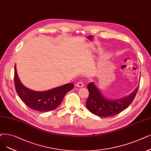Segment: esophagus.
Listing matches in <instances>:
<instances>
[{"label":"esophagus","mask_w":151,"mask_h":151,"mask_svg":"<svg viewBox=\"0 0 151 151\" xmlns=\"http://www.w3.org/2000/svg\"><path fill=\"white\" fill-rule=\"evenodd\" d=\"M76 86L77 87H78V88H81V87H83V86H84V84L83 83V82L79 81V82L77 83L76 84Z\"/></svg>","instance_id":"esophagus-1"}]
</instances>
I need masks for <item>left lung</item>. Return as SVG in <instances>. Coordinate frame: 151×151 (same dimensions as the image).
Wrapping results in <instances>:
<instances>
[{
	"label": "left lung",
	"mask_w": 151,
	"mask_h": 151,
	"mask_svg": "<svg viewBox=\"0 0 151 151\" xmlns=\"http://www.w3.org/2000/svg\"><path fill=\"white\" fill-rule=\"evenodd\" d=\"M89 96L86 101V107L91 113L101 117L115 115L126 109L134 99L138 88L133 93L121 99H112L104 96L96 85L91 82L88 85Z\"/></svg>",
	"instance_id": "1"
}]
</instances>
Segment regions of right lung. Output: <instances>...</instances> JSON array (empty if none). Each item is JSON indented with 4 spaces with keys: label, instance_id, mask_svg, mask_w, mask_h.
Returning a JSON list of instances; mask_svg holds the SVG:
<instances>
[{
    "label": "right lung",
    "instance_id": "right-lung-1",
    "mask_svg": "<svg viewBox=\"0 0 151 151\" xmlns=\"http://www.w3.org/2000/svg\"><path fill=\"white\" fill-rule=\"evenodd\" d=\"M17 93L21 99L31 109L38 112H48L56 109L62 102L65 95L74 88L70 83L47 91H36L24 86L19 80L16 64L14 74Z\"/></svg>",
    "mask_w": 151,
    "mask_h": 151
}]
</instances>
